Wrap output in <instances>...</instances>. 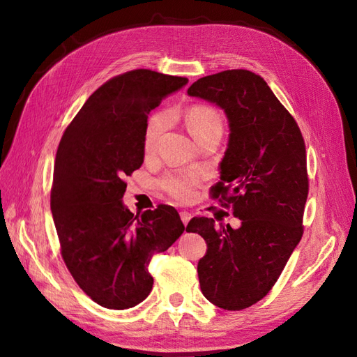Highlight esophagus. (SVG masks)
<instances>
[{"label":"esophagus","instance_id":"1","mask_svg":"<svg viewBox=\"0 0 357 357\" xmlns=\"http://www.w3.org/2000/svg\"><path fill=\"white\" fill-rule=\"evenodd\" d=\"M191 217H193V215H191V213H188V211H182L181 213V220H182V223H184V225H187L190 222Z\"/></svg>","mask_w":357,"mask_h":357}]
</instances>
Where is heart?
I'll list each match as a JSON object with an SVG mask.
<instances>
[{
	"mask_svg": "<svg viewBox=\"0 0 357 357\" xmlns=\"http://www.w3.org/2000/svg\"><path fill=\"white\" fill-rule=\"evenodd\" d=\"M185 122L191 135L195 140L200 143L208 137L222 135L223 123L222 117L214 108L208 105H195L191 107L185 114ZM169 126V114L157 113L149 117L148 123L144 128L143 137V148L146 153H152L157 149L161 135ZM162 188L167 193L178 200H190L196 195L197 178L193 175H169L161 181Z\"/></svg>",
	"mask_w": 357,
	"mask_h": 357,
	"instance_id": "b5f03b06",
	"label": "heart"
}]
</instances>
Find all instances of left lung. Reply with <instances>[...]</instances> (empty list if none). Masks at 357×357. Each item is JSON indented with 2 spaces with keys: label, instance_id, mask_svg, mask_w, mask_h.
I'll return each instance as SVG.
<instances>
[{
  "label": "left lung",
  "instance_id": "obj_1",
  "mask_svg": "<svg viewBox=\"0 0 357 357\" xmlns=\"http://www.w3.org/2000/svg\"><path fill=\"white\" fill-rule=\"evenodd\" d=\"M190 96L220 107L229 142L214 199L232 206L238 229L193 217L187 232L206 241L197 264L200 289L213 305L241 310L268 294L303 235L309 191L303 135L259 75L245 69L199 78Z\"/></svg>",
  "mask_w": 357,
  "mask_h": 357
}]
</instances>
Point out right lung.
I'll use <instances>...</instances> for the list:
<instances>
[{
    "mask_svg": "<svg viewBox=\"0 0 357 357\" xmlns=\"http://www.w3.org/2000/svg\"><path fill=\"white\" fill-rule=\"evenodd\" d=\"M187 83L149 69L125 72L89 96L60 140L51 211L61 257L78 287L107 309L132 307L149 296L152 255L185 229L173 206L134 215L122 197L125 176L143 164L148 114Z\"/></svg>",
    "mask_w": 357,
    "mask_h": 357,
    "instance_id": "1",
    "label": "right lung"
}]
</instances>
